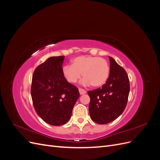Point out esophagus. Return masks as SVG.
Segmentation results:
<instances>
[{
    "mask_svg": "<svg viewBox=\"0 0 160 160\" xmlns=\"http://www.w3.org/2000/svg\"><path fill=\"white\" fill-rule=\"evenodd\" d=\"M79 93L80 95H84L86 93V91L83 89H79Z\"/></svg>",
    "mask_w": 160,
    "mask_h": 160,
    "instance_id": "esophagus-1",
    "label": "esophagus"
}]
</instances>
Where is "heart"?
Returning a JSON list of instances; mask_svg holds the SVG:
<instances>
[{"label": "heart", "mask_w": 160, "mask_h": 160, "mask_svg": "<svg viewBox=\"0 0 160 160\" xmlns=\"http://www.w3.org/2000/svg\"><path fill=\"white\" fill-rule=\"evenodd\" d=\"M85 77L83 83L94 88H100L107 82L110 67L108 61L102 58L90 55L75 57L72 65H65L62 68V75L70 83H75L82 76Z\"/></svg>", "instance_id": "b5f03b06"}]
</instances>
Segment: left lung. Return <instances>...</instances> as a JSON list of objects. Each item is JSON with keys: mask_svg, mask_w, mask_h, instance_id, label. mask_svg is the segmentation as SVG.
Masks as SVG:
<instances>
[{"mask_svg": "<svg viewBox=\"0 0 160 160\" xmlns=\"http://www.w3.org/2000/svg\"><path fill=\"white\" fill-rule=\"evenodd\" d=\"M110 73L101 88L89 91L91 119L98 124H107L117 119L126 107L129 81L126 71L112 57H109Z\"/></svg>", "mask_w": 160, "mask_h": 160, "instance_id": "1", "label": "left lung"}]
</instances>
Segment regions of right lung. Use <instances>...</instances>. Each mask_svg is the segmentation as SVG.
Masks as SVG:
<instances>
[{
	"label": "right lung",
	"mask_w": 160,
	"mask_h": 160,
	"mask_svg": "<svg viewBox=\"0 0 160 160\" xmlns=\"http://www.w3.org/2000/svg\"><path fill=\"white\" fill-rule=\"evenodd\" d=\"M64 59V56L49 57L37 67L32 78L31 93L36 112L55 126L69 122L79 97L78 89L62 75Z\"/></svg>",
	"instance_id": "add662e5"
}]
</instances>
